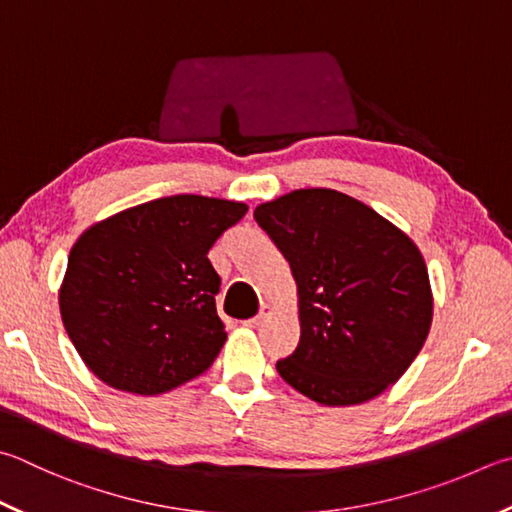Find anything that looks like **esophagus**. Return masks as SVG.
Returning <instances> with one entry per match:
<instances>
[{
	"instance_id": "obj_1",
	"label": "esophagus",
	"mask_w": 512,
	"mask_h": 512,
	"mask_svg": "<svg viewBox=\"0 0 512 512\" xmlns=\"http://www.w3.org/2000/svg\"><path fill=\"white\" fill-rule=\"evenodd\" d=\"M271 313H273V306L271 304H262V309H259V313L255 315V318L246 320V327H259V324H262Z\"/></svg>"
}]
</instances>
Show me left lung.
Instances as JSON below:
<instances>
[{
  "label": "left lung",
  "mask_w": 512,
  "mask_h": 512,
  "mask_svg": "<svg viewBox=\"0 0 512 512\" xmlns=\"http://www.w3.org/2000/svg\"><path fill=\"white\" fill-rule=\"evenodd\" d=\"M297 284L300 345L277 371L320 405L383 394L421 351L432 288L421 250L365 203L329 188L255 208Z\"/></svg>",
  "instance_id": "1"
}]
</instances>
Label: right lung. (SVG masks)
<instances>
[{"label":"right lung","mask_w":512,"mask_h":512,"mask_svg":"<svg viewBox=\"0 0 512 512\" xmlns=\"http://www.w3.org/2000/svg\"><path fill=\"white\" fill-rule=\"evenodd\" d=\"M246 212L239 201L174 194L82 232L60 286V315L102 383L154 396L215 362L228 333L208 250Z\"/></svg>","instance_id":"right-lung-1"}]
</instances>
